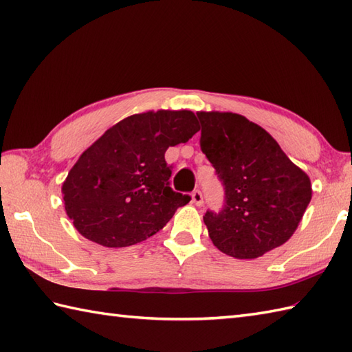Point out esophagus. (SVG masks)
I'll list each match as a JSON object with an SVG mask.
<instances>
[{"mask_svg":"<svg viewBox=\"0 0 352 352\" xmlns=\"http://www.w3.org/2000/svg\"><path fill=\"white\" fill-rule=\"evenodd\" d=\"M192 203L195 204V206H198V207H201V206L204 204V201H203V193H201L198 189L192 192Z\"/></svg>","mask_w":352,"mask_h":352,"instance_id":"1","label":"esophagus"}]
</instances>
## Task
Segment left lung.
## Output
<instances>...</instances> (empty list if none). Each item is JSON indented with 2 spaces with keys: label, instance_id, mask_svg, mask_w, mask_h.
<instances>
[{
  "label": "left lung",
  "instance_id": "1",
  "mask_svg": "<svg viewBox=\"0 0 352 352\" xmlns=\"http://www.w3.org/2000/svg\"><path fill=\"white\" fill-rule=\"evenodd\" d=\"M201 151L223 188L204 223L218 250L257 258L287 242L311 199L310 178L260 125L237 113L199 111Z\"/></svg>",
  "mask_w": 352,
  "mask_h": 352
}]
</instances>
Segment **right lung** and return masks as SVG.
I'll return each mask as SVG.
<instances>
[{"instance_id":"obj_1","label":"right lung","mask_w":352,"mask_h":352,"mask_svg":"<svg viewBox=\"0 0 352 352\" xmlns=\"http://www.w3.org/2000/svg\"><path fill=\"white\" fill-rule=\"evenodd\" d=\"M198 130L192 111L159 110L125 118L104 133L80 155L62 188L78 233L124 248L160 231L190 201L170 188L164 153Z\"/></svg>"}]
</instances>
